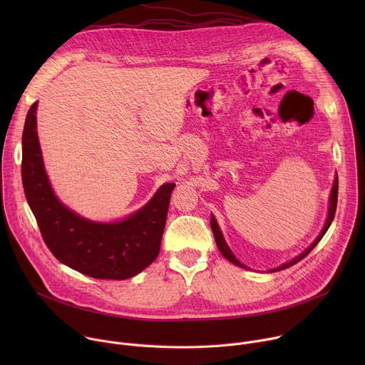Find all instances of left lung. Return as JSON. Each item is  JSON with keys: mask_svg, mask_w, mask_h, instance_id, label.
<instances>
[{"mask_svg": "<svg viewBox=\"0 0 365 365\" xmlns=\"http://www.w3.org/2000/svg\"><path fill=\"white\" fill-rule=\"evenodd\" d=\"M336 202H338V176H335L334 185H332V189H331L328 217H327V221H325V225H324L321 234L317 237V240H315L314 242H312L303 252H300L299 255H296L293 259H290V262H286V263H283L282 266H279V267H276V269H270L269 273H274V272H280V270H284V269L292 267L293 264L299 263L300 259H303L312 250H314V248L318 245V242H319V241L322 240V237L327 234L328 228L331 227V224H332V221H334L335 211H336ZM211 228H212V232H214V237H215V241H217V245H218V250L221 251V254L228 259V262H231L232 264H235V266H238V267H241V269H247V267L240 262V259H237V257L232 254L231 248H230L228 244L225 242V238H224V235H222V231H221V228H220V225H218V222H217V220H215L214 215H211Z\"/></svg>", "mask_w": 365, "mask_h": 365, "instance_id": "8db88e82", "label": "left lung"}]
</instances>
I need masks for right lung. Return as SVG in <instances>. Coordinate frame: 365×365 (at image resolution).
Masks as SVG:
<instances>
[{"mask_svg": "<svg viewBox=\"0 0 365 365\" xmlns=\"http://www.w3.org/2000/svg\"><path fill=\"white\" fill-rule=\"evenodd\" d=\"M36 111L37 102L24 123L21 178L46 245L62 264L85 276L108 280L137 276L159 255L176 185H162L143 207L120 221L98 222L78 215L58 199L46 175Z\"/></svg>", "mask_w": 365, "mask_h": 365, "instance_id": "1", "label": "right lung"}]
</instances>
